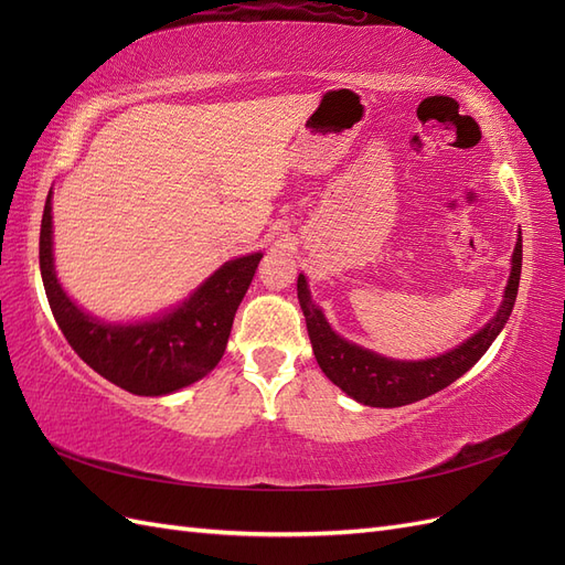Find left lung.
<instances>
[{
	"instance_id": "obj_1",
	"label": "left lung",
	"mask_w": 565,
	"mask_h": 565,
	"mask_svg": "<svg viewBox=\"0 0 565 565\" xmlns=\"http://www.w3.org/2000/svg\"><path fill=\"white\" fill-rule=\"evenodd\" d=\"M521 259L523 245L519 231V243L514 247V254H511V270L498 313L476 334L461 341L459 347L434 358H424V361H396V358H386L377 351L358 347L353 341L339 337L332 330L328 318H324L320 306H316V301L311 299L306 276L299 273L297 297L306 318V330H309L311 337L316 361L324 372V377L337 384L353 401L370 407L409 405L450 386L461 374L469 372L481 361L483 353L490 349L492 341L498 339L507 324L519 295Z\"/></svg>"
}]
</instances>
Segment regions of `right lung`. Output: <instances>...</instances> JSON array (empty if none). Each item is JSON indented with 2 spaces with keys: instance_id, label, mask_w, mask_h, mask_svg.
Returning a JSON list of instances; mask_svg holds the SVG:
<instances>
[{
  "instance_id": "obj_1",
  "label": "right lung",
  "mask_w": 565,
  "mask_h": 565,
  "mask_svg": "<svg viewBox=\"0 0 565 565\" xmlns=\"http://www.w3.org/2000/svg\"><path fill=\"white\" fill-rule=\"evenodd\" d=\"M262 252L218 266L174 309L134 322H110L77 306L54 266V216L46 195L40 231V270L63 337L115 386L136 396H167L210 374L226 351L233 318L262 262Z\"/></svg>"
}]
</instances>
